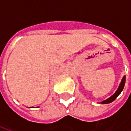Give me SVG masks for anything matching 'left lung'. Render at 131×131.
Here are the masks:
<instances>
[{"label":"left lung","instance_id":"1","mask_svg":"<svg viewBox=\"0 0 131 131\" xmlns=\"http://www.w3.org/2000/svg\"><path fill=\"white\" fill-rule=\"evenodd\" d=\"M125 82H126V76H124V77H123V79H122V80H121V83H120V85L118 86L117 91L115 92V93L114 94V95H112V96L110 97H109L108 99L105 100H103V101H102L101 102H100V103H101V104H108V103H110V102H112L114 101V100L119 95V94L121 93V91H123L124 85H125Z\"/></svg>","mask_w":131,"mask_h":131}]
</instances>
